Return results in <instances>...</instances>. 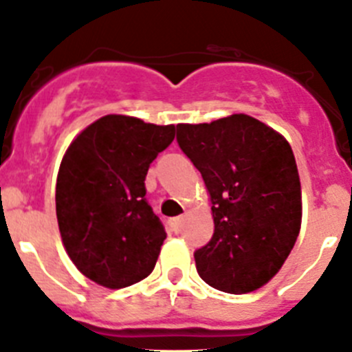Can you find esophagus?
<instances>
[{
    "instance_id": "1",
    "label": "esophagus",
    "mask_w": 352,
    "mask_h": 352,
    "mask_svg": "<svg viewBox=\"0 0 352 352\" xmlns=\"http://www.w3.org/2000/svg\"><path fill=\"white\" fill-rule=\"evenodd\" d=\"M182 221H184V217L180 215V217H175V219H170V228H172V231H179L180 229V226H182Z\"/></svg>"
}]
</instances>
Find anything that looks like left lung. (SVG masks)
<instances>
[{
  "mask_svg": "<svg viewBox=\"0 0 352 352\" xmlns=\"http://www.w3.org/2000/svg\"><path fill=\"white\" fill-rule=\"evenodd\" d=\"M177 142L205 180L215 231L195 252L198 274L228 294H250L290 255L302 191L290 144L248 114L177 124Z\"/></svg>",
  "mask_w": 352,
  "mask_h": 352,
  "instance_id": "8db88e82",
  "label": "left lung"
}]
</instances>
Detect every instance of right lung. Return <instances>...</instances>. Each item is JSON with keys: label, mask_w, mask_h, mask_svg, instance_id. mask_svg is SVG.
<instances>
[{"label": "right lung", "mask_w": 352, "mask_h": 352, "mask_svg": "<svg viewBox=\"0 0 352 352\" xmlns=\"http://www.w3.org/2000/svg\"><path fill=\"white\" fill-rule=\"evenodd\" d=\"M173 139V124L107 114L62 157L55 187L62 243L78 271L100 287H130L156 265L166 232L144 198V180Z\"/></svg>", "instance_id": "right-lung-1"}]
</instances>
